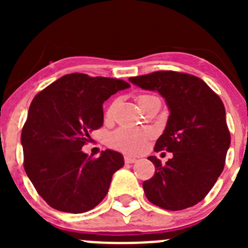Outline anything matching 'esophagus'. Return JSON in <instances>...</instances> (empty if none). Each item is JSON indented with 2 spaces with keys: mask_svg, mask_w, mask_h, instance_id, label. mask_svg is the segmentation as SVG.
I'll use <instances>...</instances> for the list:
<instances>
[{
  "mask_svg": "<svg viewBox=\"0 0 248 248\" xmlns=\"http://www.w3.org/2000/svg\"><path fill=\"white\" fill-rule=\"evenodd\" d=\"M125 163L126 164H134L137 161V157H133V156H125Z\"/></svg>",
  "mask_w": 248,
  "mask_h": 248,
  "instance_id": "esophagus-1",
  "label": "esophagus"
}]
</instances>
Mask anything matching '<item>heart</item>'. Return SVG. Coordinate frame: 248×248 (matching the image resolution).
Wrapping results in <instances>:
<instances>
[{
    "instance_id": "b5f03b06",
    "label": "heart",
    "mask_w": 248,
    "mask_h": 248,
    "mask_svg": "<svg viewBox=\"0 0 248 248\" xmlns=\"http://www.w3.org/2000/svg\"><path fill=\"white\" fill-rule=\"evenodd\" d=\"M151 98L150 95H141L139 97L138 102ZM114 108H115V103L110 105L107 110V118H110L113 115ZM148 130H137V129H118L109 137V143L117 150L123 151V153H128V154H137L143 149L146 139L149 138Z\"/></svg>"
}]
</instances>
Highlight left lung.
I'll return each instance as SVG.
<instances>
[{"mask_svg": "<svg viewBox=\"0 0 248 248\" xmlns=\"http://www.w3.org/2000/svg\"><path fill=\"white\" fill-rule=\"evenodd\" d=\"M129 80L157 92L170 111L154 149L172 153V157L165 165L156 156L148 157L155 165V175L143 183L145 196L170 211L196 205L217 181L231 143L222 100L191 74L160 71Z\"/></svg>", "mask_w": 248, "mask_h": 248, "instance_id": "left-lung-1", "label": "left lung"}]
</instances>
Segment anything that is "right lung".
<instances>
[{
    "mask_svg": "<svg viewBox=\"0 0 248 248\" xmlns=\"http://www.w3.org/2000/svg\"><path fill=\"white\" fill-rule=\"evenodd\" d=\"M130 87L124 80L72 73L39 92L22 129L25 170L43 200L53 209L82 214L108 194L113 174L124 166L118 151L99 157L83 153L91 133L103 125V103Z\"/></svg>",
    "mask_w": 248,
    "mask_h": 248,
    "instance_id": "add662e5",
    "label": "right lung"
}]
</instances>
